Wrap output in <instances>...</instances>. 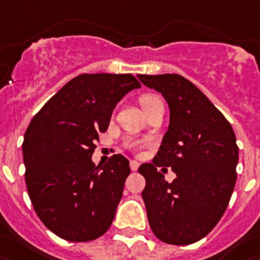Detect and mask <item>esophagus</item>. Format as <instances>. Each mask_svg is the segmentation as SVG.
Here are the masks:
<instances>
[{
    "instance_id": "esophagus-1",
    "label": "esophagus",
    "mask_w": 260,
    "mask_h": 260,
    "mask_svg": "<svg viewBox=\"0 0 260 260\" xmlns=\"http://www.w3.org/2000/svg\"><path fill=\"white\" fill-rule=\"evenodd\" d=\"M129 166H131V170L136 171L137 169H139L140 164L137 161H135V159H131V161H129Z\"/></svg>"
}]
</instances>
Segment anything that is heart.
<instances>
[{
    "label": "heart",
    "mask_w": 260,
    "mask_h": 260,
    "mask_svg": "<svg viewBox=\"0 0 260 260\" xmlns=\"http://www.w3.org/2000/svg\"><path fill=\"white\" fill-rule=\"evenodd\" d=\"M158 101H159V99H158L157 96L145 95V96H143V98H141V101H140V103H141V106H143V110H144V108H145V107H148V106H150V105H152V103L158 102ZM132 148H133V149H139L140 146L136 145V144H133Z\"/></svg>",
    "instance_id": "b5f03b06"
}]
</instances>
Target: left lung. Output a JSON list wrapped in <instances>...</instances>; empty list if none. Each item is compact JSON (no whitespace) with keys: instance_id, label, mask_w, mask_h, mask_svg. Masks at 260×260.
<instances>
[{"instance_id":"obj_1","label":"left lung","mask_w":260,"mask_h":260,"mask_svg":"<svg viewBox=\"0 0 260 260\" xmlns=\"http://www.w3.org/2000/svg\"><path fill=\"white\" fill-rule=\"evenodd\" d=\"M137 77L161 92L170 110L168 132L153 164L139 168L146 180L141 195L149 225L165 243L198 242L217 225L233 193L238 164L236 135L224 115L184 77ZM161 166L171 167L177 175L170 184L156 170Z\"/></svg>"}]
</instances>
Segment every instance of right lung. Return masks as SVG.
<instances>
[{"instance_id":"1","label":"right lung","mask_w":260,"mask_h":260,"mask_svg":"<svg viewBox=\"0 0 260 260\" xmlns=\"http://www.w3.org/2000/svg\"><path fill=\"white\" fill-rule=\"evenodd\" d=\"M141 87L132 74H80L43 106L24 133L26 186L38 217L71 242H86L111 226L129 175L114 154L105 166L91 155L123 96Z\"/></svg>"}]
</instances>
